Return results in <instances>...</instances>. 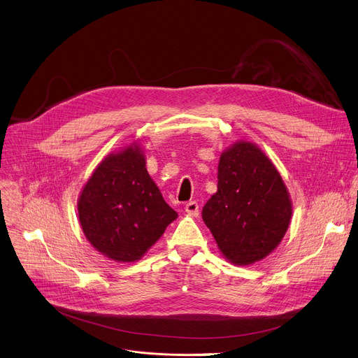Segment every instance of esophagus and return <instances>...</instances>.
I'll return each mask as SVG.
<instances>
[{
    "label": "esophagus",
    "mask_w": 358,
    "mask_h": 358,
    "mask_svg": "<svg viewBox=\"0 0 358 358\" xmlns=\"http://www.w3.org/2000/svg\"><path fill=\"white\" fill-rule=\"evenodd\" d=\"M185 213L188 214V215H191V217H196L198 214H199V207H198V202H195V201H189L187 206H185Z\"/></svg>",
    "instance_id": "1"
}]
</instances>
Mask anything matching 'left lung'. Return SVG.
Returning a JSON list of instances; mask_svg holds the SVG:
<instances>
[{"label":"left lung","instance_id":"1","mask_svg":"<svg viewBox=\"0 0 358 358\" xmlns=\"http://www.w3.org/2000/svg\"><path fill=\"white\" fill-rule=\"evenodd\" d=\"M292 218L287 188L265 152L238 141L218 164V189L202 208L224 257L234 265H252L280 243Z\"/></svg>","mask_w":358,"mask_h":358}]
</instances>
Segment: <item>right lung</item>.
Segmentation results:
<instances>
[{"instance_id":"1","label":"right lung","mask_w":358,"mask_h":358,"mask_svg":"<svg viewBox=\"0 0 358 358\" xmlns=\"http://www.w3.org/2000/svg\"><path fill=\"white\" fill-rule=\"evenodd\" d=\"M78 213L92 246L116 262H136L178 217L131 144L101 162L85 184Z\"/></svg>"}]
</instances>
